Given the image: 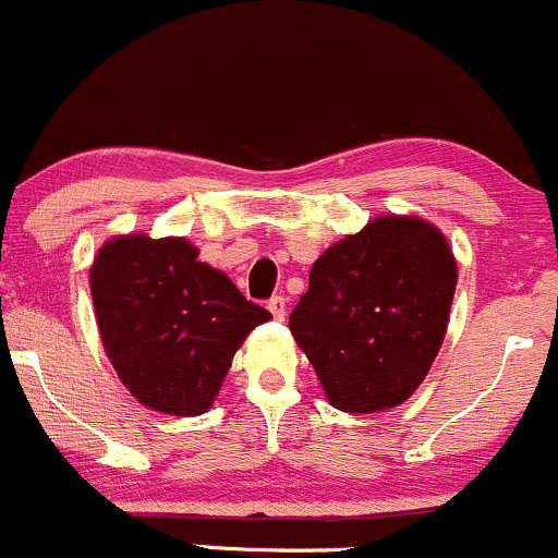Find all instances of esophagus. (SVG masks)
Listing matches in <instances>:
<instances>
[{"mask_svg": "<svg viewBox=\"0 0 558 558\" xmlns=\"http://www.w3.org/2000/svg\"><path fill=\"white\" fill-rule=\"evenodd\" d=\"M267 310L272 312L275 320H286V299L283 296H272V299H269Z\"/></svg>", "mask_w": 558, "mask_h": 558, "instance_id": "34e87169", "label": "esophagus"}]
</instances>
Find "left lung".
I'll use <instances>...</instances> for the list:
<instances>
[{"instance_id": "left-lung-1", "label": "left lung", "mask_w": 558, "mask_h": 558, "mask_svg": "<svg viewBox=\"0 0 558 558\" xmlns=\"http://www.w3.org/2000/svg\"><path fill=\"white\" fill-rule=\"evenodd\" d=\"M456 283L448 238L418 217L384 214L326 248L289 328L330 405H402L442 347Z\"/></svg>"}]
</instances>
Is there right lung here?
<instances>
[{"instance_id":"obj_1","label":"right lung","mask_w":558,"mask_h":558,"mask_svg":"<svg viewBox=\"0 0 558 558\" xmlns=\"http://www.w3.org/2000/svg\"><path fill=\"white\" fill-rule=\"evenodd\" d=\"M108 360L145 408L201 415L222 389L232 354L269 312L185 238H110L89 269Z\"/></svg>"}]
</instances>
